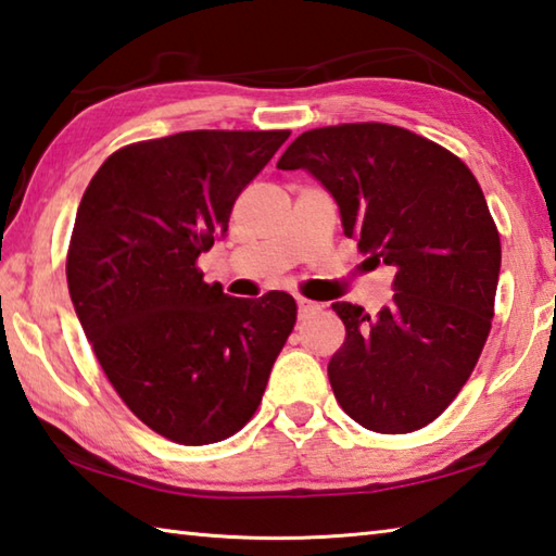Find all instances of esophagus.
I'll return each instance as SVG.
<instances>
[{"instance_id":"esophagus-1","label":"esophagus","mask_w":556,"mask_h":556,"mask_svg":"<svg viewBox=\"0 0 556 556\" xmlns=\"http://www.w3.org/2000/svg\"><path fill=\"white\" fill-rule=\"evenodd\" d=\"M319 309V305L317 303H313V300H307V298H298V315H300V319H307L309 315H315Z\"/></svg>"}]
</instances>
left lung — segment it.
Masks as SVG:
<instances>
[{"mask_svg":"<svg viewBox=\"0 0 556 556\" xmlns=\"http://www.w3.org/2000/svg\"><path fill=\"white\" fill-rule=\"evenodd\" d=\"M278 168L313 173L358 251L395 268L378 315L332 305L346 327L327 366L337 403L366 430H422L459 395L491 332L501 237L479 180L444 146L381 122L300 134Z\"/></svg>","mask_w":556,"mask_h":556,"instance_id":"obj_1","label":"left lung"}]
</instances>
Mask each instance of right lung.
Returning <instances> with one entry per match:
<instances>
[{"label": "right lung", "mask_w": 556, "mask_h": 556, "mask_svg": "<svg viewBox=\"0 0 556 556\" xmlns=\"http://www.w3.org/2000/svg\"><path fill=\"white\" fill-rule=\"evenodd\" d=\"M288 136L200 129L129 143L77 207L65 276L87 342L124 405L175 444L237 434L295 327L293 295L229 298L198 268Z\"/></svg>", "instance_id": "add662e5"}]
</instances>
